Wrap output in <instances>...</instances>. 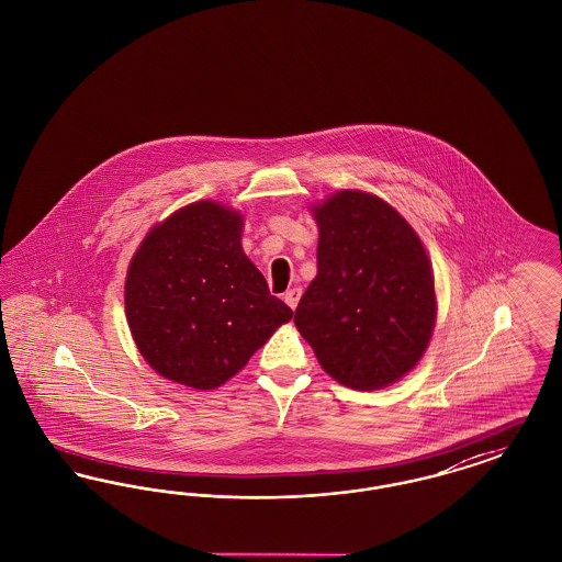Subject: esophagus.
<instances>
[{
  "label": "esophagus",
  "mask_w": 562,
  "mask_h": 562,
  "mask_svg": "<svg viewBox=\"0 0 562 562\" xmlns=\"http://www.w3.org/2000/svg\"><path fill=\"white\" fill-rule=\"evenodd\" d=\"M301 293H303L301 289H291V291H286V293H284V301H286V305H289L291 310H294V307L299 305V299H301Z\"/></svg>",
  "instance_id": "esophagus-1"
}]
</instances>
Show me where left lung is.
I'll return each instance as SVG.
<instances>
[{
    "instance_id": "8db88e82",
    "label": "left lung",
    "mask_w": 562,
    "mask_h": 562,
    "mask_svg": "<svg viewBox=\"0 0 562 562\" xmlns=\"http://www.w3.org/2000/svg\"><path fill=\"white\" fill-rule=\"evenodd\" d=\"M318 273L294 324L322 369L353 390H381L408 373L436 321L428 255L383 200L339 191L314 209Z\"/></svg>"
}]
</instances>
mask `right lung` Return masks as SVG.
Segmentation results:
<instances>
[{"label": "right lung", "mask_w": 562, "mask_h": 562, "mask_svg": "<svg viewBox=\"0 0 562 562\" xmlns=\"http://www.w3.org/2000/svg\"><path fill=\"white\" fill-rule=\"evenodd\" d=\"M241 216L195 202L154 227L126 276L143 358L170 381L213 390L240 371L293 310L244 255Z\"/></svg>", "instance_id": "obj_1"}]
</instances>
